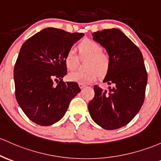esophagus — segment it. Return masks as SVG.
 <instances>
[{
  "mask_svg": "<svg viewBox=\"0 0 161 161\" xmlns=\"http://www.w3.org/2000/svg\"><path fill=\"white\" fill-rule=\"evenodd\" d=\"M79 87H80V89H84V88L86 87V86H85L84 84H82V83H79Z\"/></svg>",
  "mask_w": 161,
  "mask_h": 161,
  "instance_id": "obj_1",
  "label": "esophagus"
}]
</instances>
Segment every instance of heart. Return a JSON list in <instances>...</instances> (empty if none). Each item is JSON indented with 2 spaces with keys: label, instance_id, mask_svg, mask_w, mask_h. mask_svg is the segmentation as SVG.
Returning a JSON list of instances; mask_svg holds the SVG:
<instances>
[{
  "label": "heart",
  "instance_id": "heart-1",
  "mask_svg": "<svg viewBox=\"0 0 161 161\" xmlns=\"http://www.w3.org/2000/svg\"><path fill=\"white\" fill-rule=\"evenodd\" d=\"M79 56L88 58L86 70H77L70 72L68 79L72 82L89 84L95 82L99 75H105L110 68V57L102 52V47L92 40H85L78 46ZM65 64L69 70L75 69L78 65V57L72 49H69L65 57Z\"/></svg>",
  "mask_w": 161,
  "mask_h": 161
}]
</instances>
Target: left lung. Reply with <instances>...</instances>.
I'll return each mask as SVG.
<instances>
[{
	"label": "left lung",
	"instance_id": "1",
	"mask_svg": "<svg viewBox=\"0 0 161 161\" xmlns=\"http://www.w3.org/2000/svg\"><path fill=\"white\" fill-rule=\"evenodd\" d=\"M92 36L110 57L103 82L114 86L106 91L95 86V97L88 108L93 121L102 128L118 129L128 125L144 103L147 82L144 59L138 47L120 30L97 31Z\"/></svg>",
	"mask_w": 161,
	"mask_h": 161
}]
</instances>
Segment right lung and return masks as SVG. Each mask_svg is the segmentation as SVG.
Here are the masks:
<instances>
[{
	"label": "right lung",
	"mask_w": 161,
	"mask_h": 161,
	"mask_svg": "<svg viewBox=\"0 0 161 161\" xmlns=\"http://www.w3.org/2000/svg\"><path fill=\"white\" fill-rule=\"evenodd\" d=\"M83 36L82 33L48 27L21 47L14 71L15 95L23 112L33 122L49 126L59 121L81 91L76 82H64L63 78L67 73V52ZM54 80L59 82L56 86Z\"/></svg>",
	"instance_id": "add662e5"
}]
</instances>
